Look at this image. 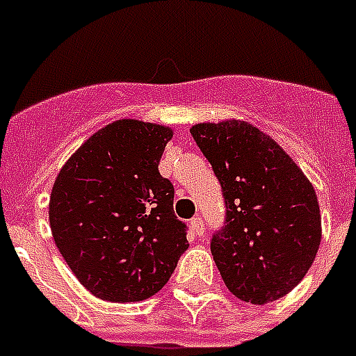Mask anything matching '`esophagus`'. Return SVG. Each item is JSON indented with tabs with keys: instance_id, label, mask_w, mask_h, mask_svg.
<instances>
[{
	"instance_id": "1",
	"label": "esophagus",
	"mask_w": 356,
	"mask_h": 356,
	"mask_svg": "<svg viewBox=\"0 0 356 356\" xmlns=\"http://www.w3.org/2000/svg\"><path fill=\"white\" fill-rule=\"evenodd\" d=\"M190 227H192V231L195 233V236H203V234H205V222H203L200 216H195L190 220Z\"/></svg>"
}]
</instances>
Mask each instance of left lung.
<instances>
[{
	"mask_svg": "<svg viewBox=\"0 0 356 356\" xmlns=\"http://www.w3.org/2000/svg\"><path fill=\"white\" fill-rule=\"evenodd\" d=\"M222 184L225 222L211 251L229 292L264 305L307 275L321 242L314 186L286 151L251 123L190 129Z\"/></svg>",
	"mask_w": 356,
	"mask_h": 356,
	"instance_id": "obj_1",
	"label": "left lung"
}]
</instances>
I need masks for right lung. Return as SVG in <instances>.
<instances>
[{
	"instance_id": "add662e5",
	"label": "right lung",
	"mask_w": 356,
	"mask_h": 356,
	"mask_svg": "<svg viewBox=\"0 0 356 356\" xmlns=\"http://www.w3.org/2000/svg\"><path fill=\"white\" fill-rule=\"evenodd\" d=\"M170 127L118 120L92 134L53 184L49 225L58 251L96 298L155 296L188 249L173 212V184L159 173Z\"/></svg>"
}]
</instances>
